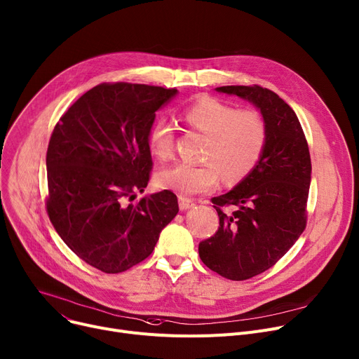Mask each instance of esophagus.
<instances>
[{"mask_svg":"<svg viewBox=\"0 0 359 359\" xmlns=\"http://www.w3.org/2000/svg\"><path fill=\"white\" fill-rule=\"evenodd\" d=\"M194 205H195V202H194L192 199L184 198V196H180V198H179V208H180V210L190 209Z\"/></svg>","mask_w":359,"mask_h":359,"instance_id":"34e87169","label":"esophagus"}]
</instances>
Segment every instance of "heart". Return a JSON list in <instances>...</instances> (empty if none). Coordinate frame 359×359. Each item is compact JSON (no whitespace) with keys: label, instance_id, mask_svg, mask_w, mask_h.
<instances>
[{"label":"heart","instance_id":"heart-1","mask_svg":"<svg viewBox=\"0 0 359 359\" xmlns=\"http://www.w3.org/2000/svg\"><path fill=\"white\" fill-rule=\"evenodd\" d=\"M189 127L208 135L202 164L179 163L156 175L160 189L180 196L205 194L217 187L221 173L228 182H236L252 172L267 144V123L255 109H236L233 105L205 97L186 108ZM175 133L165 119H157L149 133V146L160 160L173 154Z\"/></svg>","mask_w":359,"mask_h":359}]
</instances>
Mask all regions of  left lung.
Segmentation results:
<instances>
[{
	"instance_id": "obj_1",
	"label": "left lung",
	"mask_w": 359,
	"mask_h": 359,
	"mask_svg": "<svg viewBox=\"0 0 359 359\" xmlns=\"http://www.w3.org/2000/svg\"><path fill=\"white\" fill-rule=\"evenodd\" d=\"M217 90L254 104L269 130L264 153L252 172L228 194L212 199L219 226L199 244L206 267L241 281L271 269L304 231L312 163L297 115L277 93L258 85ZM224 205L236 210L225 214Z\"/></svg>"
}]
</instances>
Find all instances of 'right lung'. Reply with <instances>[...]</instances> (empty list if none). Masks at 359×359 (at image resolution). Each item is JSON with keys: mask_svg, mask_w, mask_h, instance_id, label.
Returning a JSON list of instances; mask_svg holds the SVG:
<instances>
[{"mask_svg": "<svg viewBox=\"0 0 359 359\" xmlns=\"http://www.w3.org/2000/svg\"><path fill=\"white\" fill-rule=\"evenodd\" d=\"M176 93L175 88L101 83L83 93L52 133L47 215L65 244L104 273L146 259L179 212L170 190L133 203L150 179L156 111Z\"/></svg>", "mask_w": 359, "mask_h": 359, "instance_id": "add662e5", "label": "right lung"}]
</instances>
